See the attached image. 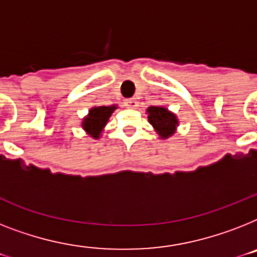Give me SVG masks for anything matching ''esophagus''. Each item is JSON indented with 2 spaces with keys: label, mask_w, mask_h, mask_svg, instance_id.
Wrapping results in <instances>:
<instances>
[{
  "label": "esophagus",
  "mask_w": 257,
  "mask_h": 257,
  "mask_svg": "<svg viewBox=\"0 0 257 257\" xmlns=\"http://www.w3.org/2000/svg\"><path fill=\"white\" fill-rule=\"evenodd\" d=\"M125 105H126L128 108H137V105H139V101H137V99H136V97H131V99L125 100Z\"/></svg>",
  "instance_id": "1"
}]
</instances>
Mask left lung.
I'll return each instance as SVG.
<instances>
[{"label": "left lung", "mask_w": 257, "mask_h": 257, "mask_svg": "<svg viewBox=\"0 0 257 257\" xmlns=\"http://www.w3.org/2000/svg\"><path fill=\"white\" fill-rule=\"evenodd\" d=\"M148 121L161 140H168L177 132L179 121L176 113L165 105H153L147 109Z\"/></svg>", "instance_id": "8db88e82"}]
</instances>
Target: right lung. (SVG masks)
<instances>
[{
  "mask_svg": "<svg viewBox=\"0 0 257 257\" xmlns=\"http://www.w3.org/2000/svg\"><path fill=\"white\" fill-rule=\"evenodd\" d=\"M114 109H117L116 104L108 105V107H105V105L92 107L88 110V114L83 118L81 128L84 129V132L89 137H92L95 140L100 139V136L104 133V128H105L110 114L113 113Z\"/></svg>",
  "mask_w": 257,
  "mask_h": 257,
  "instance_id": "add662e5",
  "label": "right lung"
}]
</instances>
